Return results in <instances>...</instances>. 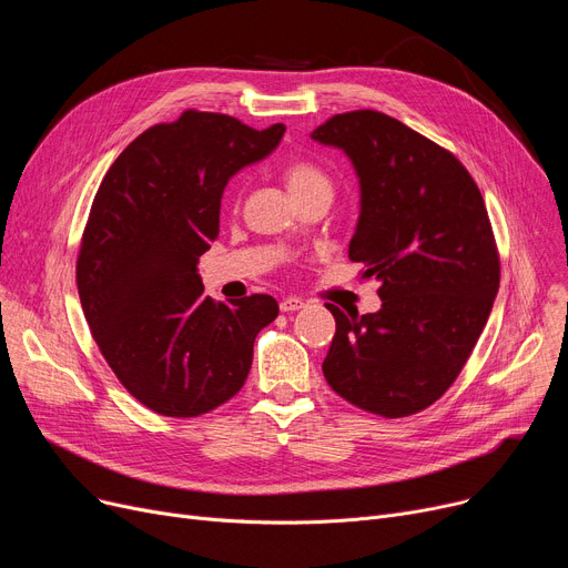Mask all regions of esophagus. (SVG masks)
<instances>
[{
  "mask_svg": "<svg viewBox=\"0 0 568 568\" xmlns=\"http://www.w3.org/2000/svg\"><path fill=\"white\" fill-rule=\"evenodd\" d=\"M306 304L300 300V296H285V300H281V311L283 313H292V311H300L304 308Z\"/></svg>",
  "mask_w": 568,
  "mask_h": 568,
  "instance_id": "1",
  "label": "esophagus"
}]
</instances>
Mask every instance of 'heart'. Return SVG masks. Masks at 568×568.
<instances>
[{"label": "heart", "mask_w": 568, "mask_h": 568, "mask_svg": "<svg viewBox=\"0 0 568 568\" xmlns=\"http://www.w3.org/2000/svg\"><path fill=\"white\" fill-rule=\"evenodd\" d=\"M285 186L292 193V197L300 202L304 197L326 193L332 195L334 191V179L320 163L311 159H292L283 168Z\"/></svg>", "instance_id": "b5f03b06"}]
</instances>
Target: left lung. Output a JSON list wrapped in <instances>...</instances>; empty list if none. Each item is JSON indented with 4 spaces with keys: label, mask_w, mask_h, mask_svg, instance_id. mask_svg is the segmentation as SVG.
<instances>
[{
    "label": "left lung",
    "mask_w": 568,
    "mask_h": 568,
    "mask_svg": "<svg viewBox=\"0 0 568 568\" xmlns=\"http://www.w3.org/2000/svg\"><path fill=\"white\" fill-rule=\"evenodd\" d=\"M313 140L341 146L362 184L349 260L379 281L382 308L326 304L336 336L322 373L364 412L403 419L439 400L465 368L499 290V251L467 168L377 110L334 114Z\"/></svg>",
    "instance_id": "1"
}]
</instances>
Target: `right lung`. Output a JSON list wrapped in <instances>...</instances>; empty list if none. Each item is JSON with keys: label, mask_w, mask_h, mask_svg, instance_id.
<instances>
[{"label": "right lung", "mask_w": 568, "mask_h": 568, "mask_svg": "<svg viewBox=\"0 0 568 568\" xmlns=\"http://www.w3.org/2000/svg\"><path fill=\"white\" fill-rule=\"evenodd\" d=\"M283 133L184 110L140 133L103 176L75 283L103 359L146 409L191 419L227 403L248 377L255 336L278 317L268 294L230 306L204 296L197 262L219 236L227 179Z\"/></svg>", "instance_id": "add662e5"}]
</instances>
